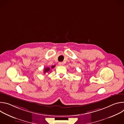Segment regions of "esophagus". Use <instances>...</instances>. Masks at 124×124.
Masks as SVG:
<instances>
[{
  "label": "esophagus",
  "mask_w": 124,
  "mask_h": 124,
  "mask_svg": "<svg viewBox=\"0 0 124 124\" xmlns=\"http://www.w3.org/2000/svg\"><path fill=\"white\" fill-rule=\"evenodd\" d=\"M58 65H59V66H63V65H64V63H63V62H59V63H58Z\"/></svg>",
  "instance_id": "34e87169"
}]
</instances>
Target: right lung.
Here are the masks:
<instances>
[{
    "mask_svg": "<svg viewBox=\"0 0 124 124\" xmlns=\"http://www.w3.org/2000/svg\"><path fill=\"white\" fill-rule=\"evenodd\" d=\"M55 67V65L54 66H52L51 67V69H53ZM50 70V68L49 67H46L45 68V69H44V73H48V72H49Z\"/></svg>",
    "mask_w": 124,
    "mask_h": 124,
    "instance_id": "right-lung-1",
    "label": "right lung"
}]
</instances>
